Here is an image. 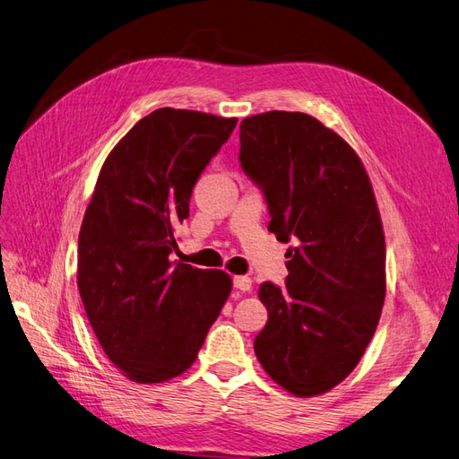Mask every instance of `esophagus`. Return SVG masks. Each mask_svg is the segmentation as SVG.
<instances>
[{
	"instance_id": "obj_1",
	"label": "esophagus",
	"mask_w": 459,
	"mask_h": 459,
	"mask_svg": "<svg viewBox=\"0 0 459 459\" xmlns=\"http://www.w3.org/2000/svg\"><path fill=\"white\" fill-rule=\"evenodd\" d=\"M234 287H237L242 292L252 290V279L246 277V275H237V277H234Z\"/></svg>"
}]
</instances>
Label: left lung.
<instances>
[{
  "label": "left lung",
  "mask_w": 459,
  "mask_h": 459,
  "mask_svg": "<svg viewBox=\"0 0 459 459\" xmlns=\"http://www.w3.org/2000/svg\"><path fill=\"white\" fill-rule=\"evenodd\" d=\"M240 162L265 194L267 229L299 240L285 287L257 290L267 324L255 357L289 394H325L355 370L385 299V240L367 169L333 129L283 110L244 117Z\"/></svg>",
  "instance_id": "left-lung-1"
}]
</instances>
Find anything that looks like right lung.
I'll return each mask as SVG.
<instances>
[{"mask_svg":"<svg viewBox=\"0 0 459 459\" xmlns=\"http://www.w3.org/2000/svg\"><path fill=\"white\" fill-rule=\"evenodd\" d=\"M237 117L159 108L117 141L79 230L77 287L102 351L126 378L160 384L192 367L232 279L174 264L176 227Z\"/></svg>","mask_w":459,"mask_h":459,"instance_id":"add662e5","label":"right lung"}]
</instances>
